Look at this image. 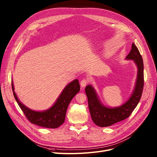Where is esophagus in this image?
Listing matches in <instances>:
<instances>
[{"mask_svg":"<svg viewBox=\"0 0 157 157\" xmlns=\"http://www.w3.org/2000/svg\"><path fill=\"white\" fill-rule=\"evenodd\" d=\"M88 82H89L88 79L84 78L83 80H82L81 82H80V86H81V87H84L86 86V85L88 84Z\"/></svg>","mask_w":157,"mask_h":157,"instance_id":"obj_1","label":"esophagus"}]
</instances>
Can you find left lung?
Instances as JSON below:
<instances>
[{"mask_svg":"<svg viewBox=\"0 0 157 157\" xmlns=\"http://www.w3.org/2000/svg\"><path fill=\"white\" fill-rule=\"evenodd\" d=\"M125 59L134 60L137 67V75L132 94L122 105L115 108L106 107L101 103L93 86L88 85L85 89L92 120L99 127L110 126L129 117L141 98L144 87L143 61L139 50L134 43L132 44L131 52Z\"/></svg>","mask_w":157,"mask_h":157,"instance_id":"8db88e82","label":"left lung"}]
</instances>
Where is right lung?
Here are the masks:
<instances>
[{"instance_id":"1","label":"right lung","mask_w":157,"mask_h":157,"mask_svg":"<svg viewBox=\"0 0 157 157\" xmlns=\"http://www.w3.org/2000/svg\"><path fill=\"white\" fill-rule=\"evenodd\" d=\"M80 89L78 80L77 79L73 80L63 89L52 106L43 112H36L26 107L20 102L14 92L12 80L13 95L27 119L33 124L51 128H57L63 124L70 101L80 91Z\"/></svg>"}]
</instances>
